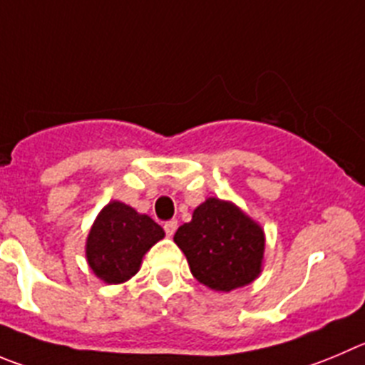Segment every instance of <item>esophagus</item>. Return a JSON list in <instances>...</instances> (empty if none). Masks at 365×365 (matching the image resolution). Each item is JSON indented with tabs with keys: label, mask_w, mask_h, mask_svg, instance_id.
<instances>
[{
	"label": "esophagus",
	"mask_w": 365,
	"mask_h": 365,
	"mask_svg": "<svg viewBox=\"0 0 365 365\" xmlns=\"http://www.w3.org/2000/svg\"><path fill=\"white\" fill-rule=\"evenodd\" d=\"M163 229H165V234H167V236H175L176 229H178V221H176V220L167 221V223L163 225Z\"/></svg>",
	"instance_id": "34e87169"
}]
</instances>
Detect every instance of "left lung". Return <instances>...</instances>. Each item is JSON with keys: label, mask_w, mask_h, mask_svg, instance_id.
Returning a JSON list of instances; mask_svg holds the SVG:
<instances>
[{"label": "left lung", "mask_w": 365, "mask_h": 365, "mask_svg": "<svg viewBox=\"0 0 365 365\" xmlns=\"http://www.w3.org/2000/svg\"><path fill=\"white\" fill-rule=\"evenodd\" d=\"M190 272L214 292L250 284L263 272L264 230L236 203L207 198L175 234Z\"/></svg>", "instance_id": "left-lung-1"}]
</instances>
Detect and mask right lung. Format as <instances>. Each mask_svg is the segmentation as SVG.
Masks as SVG:
<instances>
[{
	"mask_svg": "<svg viewBox=\"0 0 365 365\" xmlns=\"http://www.w3.org/2000/svg\"><path fill=\"white\" fill-rule=\"evenodd\" d=\"M163 237V229L148 214L111 200L97 214L86 237L88 267L101 281L120 284L140 270L144 255Z\"/></svg>",
	"mask_w": 365,
	"mask_h": 365,
	"instance_id": "right-lung-1",
	"label": "right lung"
}]
</instances>
